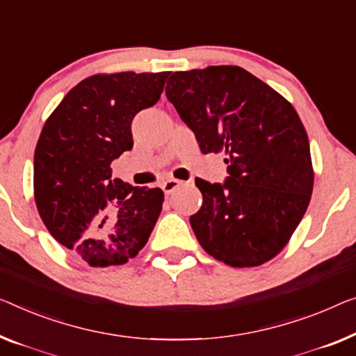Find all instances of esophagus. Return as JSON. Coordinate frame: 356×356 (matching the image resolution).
I'll use <instances>...</instances> for the list:
<instances>
[{
    "label": "esophagus",
    "instance_id": "obj_1",
    "mask_svg": "<svg viewBox=\"0 0 356 356\" xmlns=\"http://www.w3.org/2000/svg\"><path fill=\"white\" fill-rule=\"evenodd\" d=\"M180 185H182V180H177V179H168L164 180V182L161 184V188L164 195H171L174 190H177Z\"/></svg>",
    "mask_w": 356,
    "mask_h": 356
}]
</instances>
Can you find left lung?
Instances as JSON below:
<instances>
[{
	"instance_id": "left-lung-1",
	"label": "left lung",
	"mask_w": 356,
	"mask_h": 356,
	"mask_svg": "<svg viewBox=\"0 0 356 356\" xmlns=\"http://www.w3.org/2000/svg\"><path fill=\"white\" fill-rule=\"evenodd\" d=\"M166 97L203 153L224 152V184L196 179L190 217L206 252L230 267H257L281 252L309 208L314 166L305 127L288 100L236 65L176 72Z\"/></svg>"
}]
</instances>
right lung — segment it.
Listing matches in <instances>:
<instances>
[{"label": "right lung", "mask_w": 356, "mask_h": 356, "mask_svg": "<svg viewBox=\"0 0 356 356\" xmlns=\"http://www.w3.org/2000/svg\"><path fill=\"white\" fill-rule=\"evenodd\" d=\"M168 76L92 75L62 99L42 126L33 163L36 208L51 235L91 267L136 257L160 217L163 190L111 179L110 164L132 148V120L160 100Z\"/></svg>", "instance_id": "1"}]
</instances>
